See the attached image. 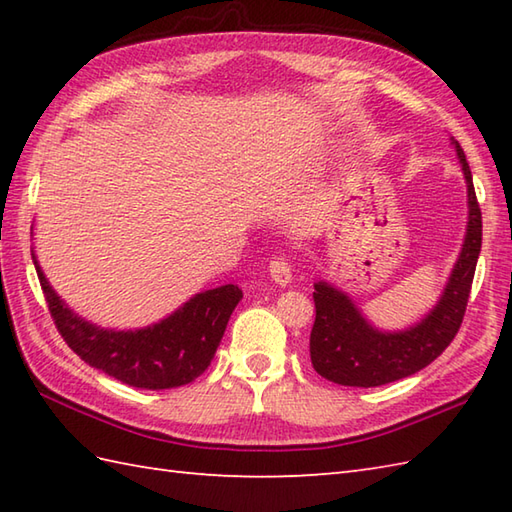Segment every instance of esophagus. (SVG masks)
Segmentation results:
<instances>
[{
    "label": "esophagus",
    "mask_w": 512,
    "mask_h": 512,
    "mask_svg": "<svg viewBox=\"0 0 512 512\" xmlns=\"http://www.w3.org/2000/svg\"><path fill=\"white\" fill-rule=\"evenodd\" d=\"M270 277H273V281L277 286H281V288H286V286H290V281H292V268H290V264L286 262V259H273V262H270Z\"/></svg>",
    "instance_id": "esophagus-1"
}]
</instances>
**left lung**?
I'll list each match as a JSON object with an SVG mask.
<instances>
[{"mask_svg": "<svg viewBox=\"0 0 512 512\" xmlns=\"http://www.w3.org/2000/svg\"><path fill=\"white\" fill-rule=\"evenodd\" d=\"M466 180L469 220L460 255L442 295L424 317L402 330H383L369 321L356 301L330 281H314V319L310 332L312 367L325 380L345 387H378L420 372L447 350L458 334L482 250V213L473 176L458 140L451 136Z\"/></svg>", "mask_w": 512, "mask_h": 512, "instance_id": "1", "label": "left lung"}]
</instances>
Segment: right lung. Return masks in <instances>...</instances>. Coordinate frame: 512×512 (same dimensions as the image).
Returning <instances> with one entry per match:
<instances>
[{
  "label": "right lung",
  "instance_id": "obj_1",
  "mask_svg": "<svg viewBox=\"0 0 512 512\" xmlns=\"http://www.w3.org/2000/svg\"><path fill=\"white\" fill-rule=\"evenodd\" d=\"M32 264L61 336L85 363L138 389H173L193 383L220 347L242 288L226 284L202 290L180 308L145 328H103L65 303L43 275L32 248Z\"/></svg>",
  "mask_w": 512,
  "mask_h": 512
}]
</instances>
